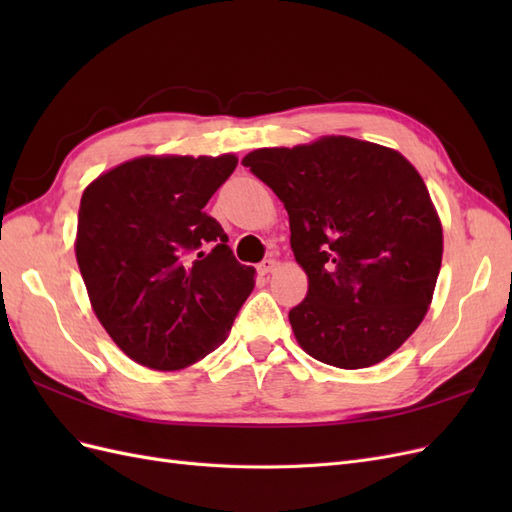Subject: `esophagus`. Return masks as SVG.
I'll list each match as a JSON object with an SVG mask.
<instances>
[{"mask_svg":"<svg viewBox=\"0 0 512 512\" xmlns=\"http://www.w3.org/2000/svg\"><path fill=\"white\" fill-rule=\"evenodd\" d=\"M275 271V260L273 258H265L258 265V273L260 275H269V273H273Z\"/></svg>","mask_w":512,"mask_h":512,"instance_id":"1","label":"esophagus"}]
</instances>
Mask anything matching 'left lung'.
<instances>
[{
    "mask_svg": "<svg viewBox=\"0 0 512 512\" xmlns=\"http://www.w3.org/2000/svg\"><path fill=\"white\" fill-rule=\"evenodd\" d=\"M243 164L282 200L307 297L290 309L314 359L361 369L384 361L427 314L442 226L401 153L348 136L256 149Z\"/></svg>",
    "mask_w": 512,
    "mask_h": 512,
    "instance_id": "1",
    "label": "left lung"
}]
</instances>
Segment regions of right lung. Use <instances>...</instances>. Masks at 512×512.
<instances>
[{
  "label": "right lung",
  "instance_id": "add662e5",
  "mask_svg": "<svg viewBox=\"0 0 512 512\" xmlns=\"http://www.w3.org/2000/svg\"><path fill=\"white\" fill-rule=\"evenodd\" d=\"M237 158H136L83 192L76 260L106 333L132 361L183 369L218 348L254 290L209 198Z\"/></svg>",
  "mask_w": 512,
  "mask_h": 512
}]
</instances>
